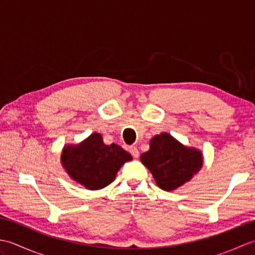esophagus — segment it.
<instances>
[{
  "label": "esophagus",
  "mask_w": 255,
  "mask_h": 255,
  "mask_svg": "<svg viewBox=\"0 0 255 255\" xmlns=\"http://www.w3.org/2000/svg\"><path fill=\"white\" fill-rule=\"evenodd\" d=\"M129 152L131 153V155L133 156V158H138L139 156V150L136 148V147H129Z\"/></svg>",
  "instance_id": "34e87169"
}]
</instances>
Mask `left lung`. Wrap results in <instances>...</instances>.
I'll use <instances>...</instances> for the list:
<instances>
[{
  "label": "left lung",
  "instance_id": "8db88e82",
  "mask_svg": "<svg viewBox=\"0 0 255 255\" xmlns=\"http://www.w3.org/2000/svg\"><path fill=\"white\" fill-rule=\"evenodd\" d=\"M140 161L164 191H174L191 181L203 166V154L196 148L185 147L167 132H161L150 140V149Z\"/></svg>",
  "mask_w": 255,
  "mask_h": 255
}]
</instances>
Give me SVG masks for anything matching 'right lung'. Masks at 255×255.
<instances>
[{
	"mask_svg": "<svg viewBox=\"0 0 255 255\" xmlns=\"http://www.w3.org/2000/svg\"><path fill=\"white\" fill-rule=\"evenodd\" d=\"M132 156L118 144L107 145L94 132L79 144H68L62 150L61 163L73 181L96 191L115 180L118 170Z\"/></svg>",
	"mask_w": 255,
	"mask_h": 255,
	"instance_id": "add662e5",
	"label": "right lung"
}]
</instances>
